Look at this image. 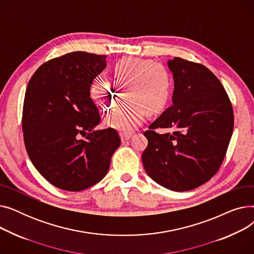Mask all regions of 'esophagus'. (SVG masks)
<instances>
[{"instance_id":"obj_1","label":"esophagus","mask_w":254,"mask_h":254,"mask_svg":"<svg viewBox=\"0 0 254 254\" xmlns=\"http://www.w3.org/2000/svg\"><path fill=\"white\" fill-rule=\"evenodd\" d=\"M132 135L129 134V132H120V138H122L123 141L128 140Z\"/></svg>"}]
</instances>
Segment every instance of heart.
I'll list each match as a JSON object with an SVG mask.
<instances>
[{"mask_svg": "<svg viewBox=\"0 0 254 254\" xmlns=\"http://www.w3.org/2000/svg\"><path fill=\"white\" fill-rule=\"evenodd\" d=\"M112 83L126 89L127 102L105 118V124L114 129L129 132L138 127L146 112L156 114L165 109L173 92V78L166 65L150 60L122 59L110 70ZM89 97L99 108L110 111L120 98V91L112 84L96 80L89 86Z\"/></svg>", "mask_w": 254, "mask_h": 254, "instance_id": "b5f03b06", "label": "heart"}]
</instances>
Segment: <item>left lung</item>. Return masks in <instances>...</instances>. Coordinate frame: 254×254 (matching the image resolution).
Wrapping results in <instances>:
<instances>
[{
	"instance_id": "obj_1",
	"label": "left lung",
	"mask_w": 254,
	"mask_h": 254,
	"mask_svg": "<svg viewBox=\"0 0 254 254\" xmlns=\"http://www.w3.org/2000/svg\"><path fill=\"white\" fill-rule=\"evenodd\" d=\"M173 105L149 126L142 163L148 176L174 191H186L215 175L234 128L233 107L217 77L201 64L175 58ZM171 130L158 134L154 129Z\"/></svg>"
}]
</instances>
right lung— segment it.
I'll use <instances>...</instances> for the list:
<instances>
[{
	"label": "right lung",
	"instance_id": "add662e5",
	"mask_svg": "<svg viewBox=\"0 0 254 254\" xmlns=\"http://www.w3.org/2000/svg\"><path fill=\"white\" fill-rule=\"evenodd\" d=\"M106 66V56L66 53L39 66L26 87L25 148L37 171L58 189L80 191L100 182L122 143L114 128L95 129L101 117L89 86Z\"/></svg>",
	"mask_w": 254,
	"mask_h": 254
}]
</instances>
